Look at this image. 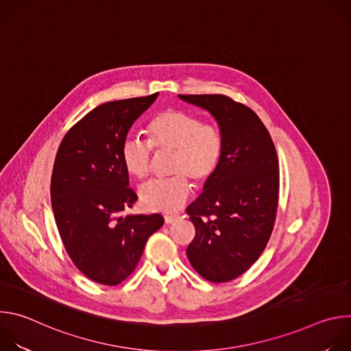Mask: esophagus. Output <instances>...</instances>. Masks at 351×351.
Segmentation results:
<instances>
[{"label": "esophagus", "instance_id": "esophagus-1", "mask_svg": "<svg viewBox=\"0 0 351 351\" xmlns=\"http://www.w3.org/2000/svg\"><path fill=\"white\" fill-rule=\"evenodd\" d=\"M178 219H179V215H165V217H164V221H165L167 225H171V223H173L175 221H178Z\"/></svg>", "mask_w": 351, "mask_h": 351}]
</instances>
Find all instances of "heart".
Masks as SVG:
<instances>
[{
	"mask_svg": "<svg viewBox=\"0 0 351 351\" xmlns=\"http://www.w3.org/2000/svg\"><path fill=\"white\" fill-rule=\"evenodd\" d=\"M148 144L158 152L173 154V178L147 183L140 189L143 204L153 211L172 213L180 208L190 194V182L206 183L219 167L223 136L218 126L179 110H167L154 117L145 128ZM125 169L137 179H145L152 169V148L137 140L122 147Z\"/></svg>",
	"mask_w": 351,
	"mask_h": 351,
	"instance_id": "heart-1",
	"label": "heart"
}]
</instances>
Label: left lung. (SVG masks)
I'll return each instance as SVG.
<instances>
[{
    "instance_id": "obj_1",
    "label": "left lung",
    "mask_w": 351,
    "mask_h": 351,
    "mask_svg": "<svg viewBox=\"0 0 351 351\" xmlns=\"http://www.w3.org/2000/svg\"><path fill=\"white\" fill-rule=\"evenodd\" d=\"M178 97L208 111L223 136L219 167L187 207L195 228L187 258L204 279L229 282L258 260L272 233L279 194L276 149L257 114L232 98Z\"/></svg>"
}]
</instances>
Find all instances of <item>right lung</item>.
<instances>
[{
    "label": "right lung",
    "mask_w": 351,
    "mask_h": 351,
    "mask_svg": "<svg viewBox=\"0 0 351 351\" xmlns=\"http://www.w3.org/2000/svg\"><path fill=\"white\" fill-rule=\"evenodd\" d=\"M154 93L106 103L64 137L54 162L51 204L66 252L88 279L115 286L136 268L147 239L164 218L122 215L137 199L129 187L122 147L136 119L153 106Z\"/></svg>",
    "instance_id": "right-lung-1"
}]
</instances>
